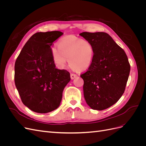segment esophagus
Here are the masks:
<instances>
[{"mask_svg": "<svg viewBox=\"0 0 146 146\" xmlns=\"http://www.w3.org/2000/svg\"><path fill=\"white\" fill-rule=\"evenodd\" d=\"M76 77L77 75L76 74H70V78H71V79H74Z\"/></svg>", "mask_w": 146, "mask_h": 146, "instance_id": "esophagus-1", "label": "esophagus"}]
</instances>
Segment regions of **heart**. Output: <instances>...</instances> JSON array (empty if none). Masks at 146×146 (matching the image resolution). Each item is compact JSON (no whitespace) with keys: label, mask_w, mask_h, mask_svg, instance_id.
I'll return each mask as SVG.
<instances>
[{"label":"heart","mask_w":146,"mask_h":146,"mask_svg":"<svg viewBox=\"0 0 146 146\" xmlns=\"http://www.w3.org/2000/svg\"><path fill=\"white\" fill-rule=\"evenodd\" d=\"M52 55L58 68H64L68 59L72 68L84 70L91 64L94 49L91 43L87 39L68 36L59 41L58 48H52Z\"/></svg>","instance_id":"1"}]
</instances>
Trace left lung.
<instances>
[{
  "mask_svg": "<svg viewBox=\"0 0 146 146\" xmlns=\"http://www.w3.org/2000/svg\"><path fill=\"white\" fill-rule=\"evenodd\" d=\"M80 35L91 43L94 49L91 64L80 75L84 81V98L92 109H107L124 92L130 71L129 60L108 33L83 32Z\"/></svg>",
  "mask_w": 146,
  "mask_h": 146,
  "instance_id": "obj_1",
  "label": "left lung"
}]
</instances>
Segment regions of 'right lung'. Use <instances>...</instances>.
<instances>
[{
	"label": "right lung",
	"mask_w": 146,
	"mask_h": 146,
	"mask_svg": "<svg viewBox=\"0 0 146 146\" xmlns=\"http://www.w3.org/2000/svg\"><path fill=\"white\" fill-rule=\"evenodd\" d=\"M60 31L38 32L25 43L15 64V85L23 103L32 111L47 113L58 108L70 74L55 67L53 42L63 35Z\"/></svg>",
	"instance_id": "obj_1"
}]
</instances>
